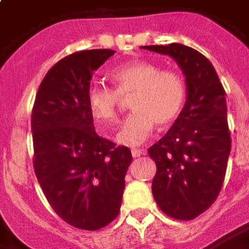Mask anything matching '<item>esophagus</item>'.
I'll return each mask as SVG.
<instances>
[{"label": "esophagus", "instance_id": "34e87169", "mask_svg": "<svg viewBox=\"0 0 249 249\" xmlns=\"http://www.w3.org/2000/svg\"><path fill=\"white\" fill-rule=\"evenodd\" d=\"M130 153H132V156H133V157H140V156H142V155H144L145 152L142 151V149H137V148H133V149L130 151Z\"/></svg>", "mask_w": 249, "mask_h": 249}]
</instances>
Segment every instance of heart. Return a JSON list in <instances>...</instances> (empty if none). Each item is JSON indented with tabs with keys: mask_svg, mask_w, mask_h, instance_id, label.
<instances>
[{
	"mask_svg": "<svg viewBox=\"0 0 249 249\" xmlns=\"http://www.w3.org/2000/svg\"><path fill=\"white\" fill-rule=\"evenodd\" d=\"M113 88L92 85L87 100L93 119L101 125L117 120L121 98H130L132 113L121 125L116 140L123 145L136 146L145 142L156 124L165 126L181 112L185 85L173 71H161L153 62L137 61L117 66L110 71Z\"/></svg>",
	"mask_w": 249,
	"mask_h": 249,
	"instance_id": "b5f03b06",
	"label": "heart"
}]
</instances>
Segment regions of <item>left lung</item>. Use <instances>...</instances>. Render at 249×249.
Returning <instances> with one entry per match:
<instances>
[{
  "label": "left lung",
  "mask_w": 249,
  "mask_h": 249,
  "mask_svg": "<svg viewBox=\"0 0 249 249\" xmlns=\"http://www.w3.org/2000/svg\"><path fill=\"white\" fill-rule=\"evenodd\" d=\"M178 62L187 101L167 135L148 149L156 162L152 193L164 213L192 220L214 203L231 153L225 90L213 65L183 44L142 46Z\"/></svg>",
  "instance_id": "1"
}]
</instances>
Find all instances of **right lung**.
<instances>
[{
	"mask_svg": "<svg viewBox=\"0 0 249 249\" xmlns=\"http://www.w3.org/2000/svg\"><path fill=\"white\" fill-rule=\"evenodd\" d=\"M110 49L76 52L53 65L41 82L32 110L35 172L52 208L71 227L97 231L120 212L126 146L96 133L88 108L94 71Z\"/></svg>",
	"mask_w": 249,
	"mask_h": 249,
	"instance_id": "add662e5",
	"label": "right lung"
}]
</instances>
